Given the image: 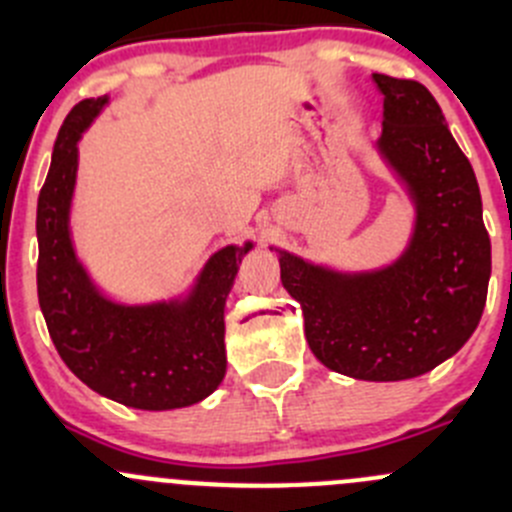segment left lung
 Returning <instances> with one entry per match:
<instances>
[{"mask_svg":"<svg viewBox=\"0 0 512 512\" xmlns=\"http://www.w3.org/2000/svg\"><path fill=\"white\" fill-rule=\"evenodd\" d=\"M384 123L374 143L414 203V232L391 265L342 272L292 252L282 285L299 302L309 349L361 381H404L451 359L476 332L490 280V237L476 173L441 106L418 81L374 74Z\"/></svg>","mask_w":512,"mask_h":512,"instance_id":"1","label":"left lung"}]
</instances>
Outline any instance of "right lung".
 <instances>
[{
  "label": "right lung",
  "mask_w": 512,
  "mask_h": 512,
  "mask_svg": "<svg viewBox=\"0 0 512 512\" xmlns=\"http://www.w3.org/2000/svg\"><path fill=\"white\" fill-rule=\"evenodd\" d=\"M108 96L76 103L61 126L36 205V289L51 342L89 389L123 406L170 411L208 399L223 381L225 299L255 242L210 255L188 294L123 304L94 285L76 257L69 213L79 141Z\"/></svg>",
  "instance_id": "right-lung-1"
}]
</instances>
